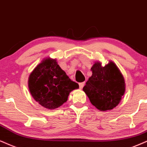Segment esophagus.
Wrapping results in <instances>:
<instances>
[{
    "instance_id": "34e87169",
    "label": "esophagus",
    "mask_w": 147,
    "mask_h": 147,
    "mask_svg": "<svg viewBox=\"0 0 147 147\" xmlns=\"http://www.w3.org/2000/svg\"><path fill=\"white\" fill-rule=\"evenodd\" d=\"M79 86H80V88H82L83 87H84V82L80 83Z\"/></svg>"
}]
</instances>
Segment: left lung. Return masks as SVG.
I'll list each match as a JSON object with an SVG mask.
<instances>
[{
  "label": "left lung",
  "instance_id": "1",
  "mask_svg": "<svg viewBox=\"0 0 147 147\" xmlns=\"http://www.w3.org/2000/svg\"><path fill=\"white\" fill-rule=\"evenodd\" d=\"M92 76L83 90L96 108L100 111L112 110L119 104L125 92L123 74L112 61L102 66L96 61L91 67Z\"/></svg>",
  "mask_w": 147,
  "mask_h": 147
}]
</instances>
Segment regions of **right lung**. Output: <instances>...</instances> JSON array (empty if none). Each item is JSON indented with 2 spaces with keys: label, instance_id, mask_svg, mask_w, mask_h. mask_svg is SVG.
Segmentation results:
<instances>
[{
  "label": "right lung",
  "instance_id": "1",
  "mask_svg": "<svg viewBox=\"0 0 147 147\" xmlns=\"http://www.w3.org/2000/svg\"><path fill=\"white\" fill-rule=\"evenodd\" d=\"M28 89L33 99L41 106L54 110L67 101L78 83L71 81L58 65L57 59L46 58L32 70L28 77Z\"/></svg>",
  "mask_w": 147,
  "mask_h": 147
}]
</instances>
